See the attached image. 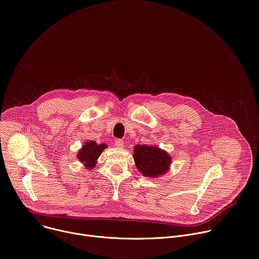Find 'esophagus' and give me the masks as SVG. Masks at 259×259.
Instances as JSON below:
<instances>
[{"instance_id": "1", "label": "esophagus", "mask_w": 259, "mask_h": 259, "mask_svg": "<svg viewBox=\"0 0 259 259\" xmlns=\"http://www.w3.org/2000/svg\"><path fill=\"white\" fill-rule=\"evenodd\" d=\"M115 145H116L117 147H123V144H124V141L123 140H121V139H117V140H115Z\"/></svg>"}]
</instances>
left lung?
I'll list each match as a JSON object with an SVG mask.
<instances>
[{
    "mask_svg": "<svg viewBox=\"0 0 259 259\" xmlns=\"http://www.w3.org/2000/svg\"><path fill=\"white\" fill-rule=\"evenodd\" d=\"M133 156L137 168L145 177L157 178L169 169L171 157L155 145H137Z\"/></svg>",
    "mask_w": 259,
    "mask_h": 259,
    "instance_id": "1",
    "label": "left lung"
}]
</instances>
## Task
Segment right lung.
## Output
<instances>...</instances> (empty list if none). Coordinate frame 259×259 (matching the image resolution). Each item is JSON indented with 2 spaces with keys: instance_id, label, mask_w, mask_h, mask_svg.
Here are the masks:
<instances>
[{
  "instance_id": "add662e5",
  "label": "right lung",
  "mask_w": 259,
  "mask_h": 259,
  "mask_svg": "<svg viewBox=\"0 0 259 259\" xmlns=\"http://www.w3.org/2000/svg\"><path fill=\"white\" fill-rule=\"evenodd\" d=\"M106 148L107 145L105 143L97 144L95 141H88L77 153V158L84 164L86 168L91 169L95 167L98 158Z\"/></svg>"
}]
</instances>
